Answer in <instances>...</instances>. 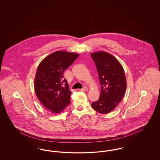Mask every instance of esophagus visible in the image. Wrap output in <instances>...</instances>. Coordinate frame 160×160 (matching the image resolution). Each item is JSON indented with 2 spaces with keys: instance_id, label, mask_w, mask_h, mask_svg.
Segmentation results:
<instances>
[{
  "instance_id": "34e87169",
  "label": "esophagus",
  "mask_w": 160,
  "mask_h": 160,
  "mask_svg": "<svg viewBox=\"0 0 160 160\" xmlns=\"http://www.w3.org/2000/svg\"><path fill=\"white\" fill-rule=\"evenodd\" d=\"M81 91H87L88 90V88L87 87H84L83 88L80 89Z\"/></svg>"
}]
</instances>
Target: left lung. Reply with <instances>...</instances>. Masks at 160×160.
<instances>
[{"label":"left lung","instance_id":"1","mask_svg":"<svg viewBox=\"0 0 160 160\" xmlns=\"http://www.w3.org/2000/svg\"><path fill=\"white\" fill-rule=\"evenodd\" d=\"M98 73L101 93L98 100L92 102V108L107 114L120 103L126 91L127 81L121 63L113 55L103 51L91 54Z\"/></svg>","mask_w":160,"mask_h":160}]
</instances>
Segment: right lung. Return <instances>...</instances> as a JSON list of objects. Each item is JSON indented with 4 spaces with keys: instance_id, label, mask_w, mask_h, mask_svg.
Returning a JSON list of instances; mask_svg holds the SVG:
<instances>
[{
    "instance_id": "1",
    "label": "right lung",
    "mask_w": 160,
    "mask_h": 160,
    "mask_svg": "<svg viewBox=\"0 0 160 160\" xmlns=\"http://www.w3.org/2000/svg\"><path fill=\"white\" fill-rule=\"evenodd\" d=\"M78 54L57 51L40 62L34 80V89L40 102L53 113H60L70 103L67 80L63 78L65 70L76 61Z\"/></svg>"
}]
</instances>
